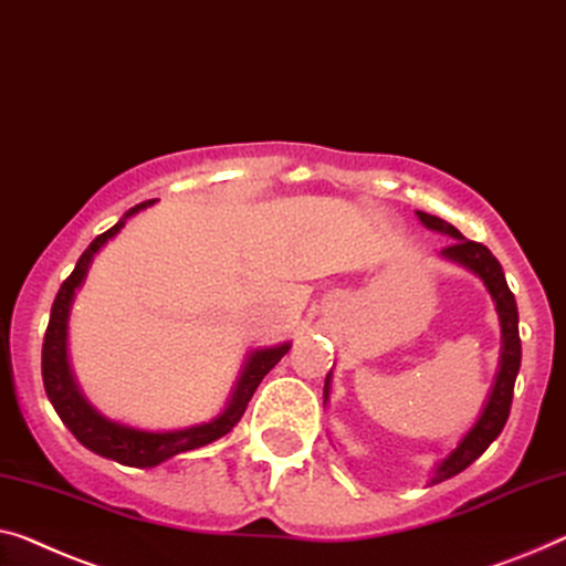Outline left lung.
<instances>
[{
  "instance_id": "left-lung-1",
  "label": "left lung",
  "mask_w": 566,
  "mask_h": 566,
  "mask_svg": "<svg viewBox=\"0 0 566 566\" xmlns=\"http://www.w3.org/2000/svg\"><path fill=\"white\" fill-rule=\"evenodd\" d=\"M419 221L427 226V229L440 231L452 235L450 247L442 249V256L450 261H458V264L468 266L470 272H475L480 280L485 282L488 292L495 300V310L501 315V331H503V356H501V370L499 378H495L493 394L488 399L483 415L475 421V427L465 434V440L458 444L450 458L442 460V465L437 468L432 483H442V480L458 475V472L472 465L480 454H483L491 442L503 432L505 421H509L511 415V401H513V384H516L518 368H521V337H518V310H516V300H513V292L505 284L503 269L499 264V259L491 254V249L483 247L478 241H468L452 223L442 221V218L421 213L419 210ZM327 384H331V376L325 381V399H327Z\"/></svg>"
}]
</instances>
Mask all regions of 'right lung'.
<instances>
[{
    "instance_id": "right-lung-1",
    "label": "right lung",
    "mask_w": 566,
    "mask_h": 566,
    "mask_svg": "<svg viewBox=\"0 0 566 566\" xmlns=\"http://www.w3.org/2000/svg\"><path fill=\"white\" fill-rule=\"evenodd\" d=\"M155 200H145L139 206L126 210V216L119 223L112 226L106 233L96 235L91 241V247L83 251L78 264L71 272V276L61 284V290L55 294L53 310H50V323L45 331V340H42V384H45V394L50 403H53L57 417L63 419V424L71 429L75 440L83 447H88L91 452L101 454V458L116 460L122 465L129 468H155L159 462L175 458V454L198 450L202 444L216 442L218 437L229 434L231 429L239 424V419L247 411L251 396H254L256 386L261 384L269 370L280 364L282 356L290 350V343L276 345V348L256 350L249 358L247 368L235 384V391L231 396L229 407L223 409L221 417H216L208 424L177 429V432H142V429L116 424L101 417L91 403L83 399L78 386L73 381L71 366H67V353H65V327H67V312H71L73 294L78 290L81 282L86 280V272L91 266L96 251L104 247L108 239H114L122 231L126 218L139 213L142 208L151 206Z\"/></svg>"
}]
</instances>
